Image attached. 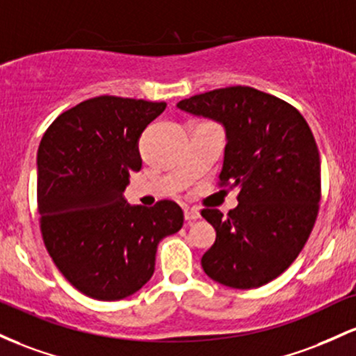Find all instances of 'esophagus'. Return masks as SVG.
Here are the masks:
<instances>
[{
	"label": "esophagus",
	"mask_w": 356,
	"mask_h": 356,
	"mask_svg": "<svg viewBox=\"0 0 356 356\" xmlns=\"http://www.w3.org/2000/svg\"><path fill=\"white\" fill-rule=\"evenodd\" d=\"M200 218V211L197 209H185V220L195 222Z\"/></svg>",
	"instance_id": "34e87169"
}]
</instances>
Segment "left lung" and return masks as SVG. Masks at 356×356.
Returning <instances> with one entry per match:
<instances>
[{"label": "left lung", "instance_id": "1", "mask_svg": "<svg viewBox=\"0 0 356 356\" xmlns=\"http://www.w3.org/2000/svg\"><path fill=\"white\" fill-rule=\"evenodd\" d=\"M177 107L223 126L220 186L241 190L227 217L202 210L217 232L203 270L234 289L264 286L293 264L316 222L321 165L314 136L291 104L252 87L215 89Z\"/></svg>", "mask_w": 356, "mask_h": 356}]
</instances>
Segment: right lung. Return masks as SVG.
<instances>
[{"instance_id":"right-lung-1","label":"right lung","mask_w":356,"mask_h":356,"mask_svg":"<svg viewBox=\"0 0 356 356\" xmlns=\"http://www.w3.org/2000/svg\"><path fill=\"white\" fill-rule=\"evenodd\" d=\"M165 102L115 95L83 101L60 114L37 153L40 229L51 261L86 296L118 301L154 273L161 238L183 227L171 200L147 209L122 193L141 170L138 141Z\"/></svg>"}]
</instances>
